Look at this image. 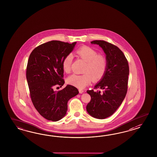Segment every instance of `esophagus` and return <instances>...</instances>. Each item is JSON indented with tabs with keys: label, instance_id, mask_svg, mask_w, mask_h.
<instances>
[{
	"label": "esophagus",
	"instance_id": "obj_1",
	"mask_svg": "<svg viewBox=\"0 0 157 157\" xmlns=\"http://www.w3.org/2000/svg\"><path fill=\"white\" fill-rule=\"evenodd\" d=\"M79 93H83V92H84V90H82V89H79Z\"/></svg>",
	"mask_w": 157,
	"mask_h": 157
}]
</instances>
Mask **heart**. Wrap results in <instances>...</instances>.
<instances>
[{"instance_id": "obj_1", "label": "heart", "mask_w": 157, "mask_h": 157, "mask_svg": "<svg viewBox=\"0 0 157 157\" xmlns=\"http://www.w3.org/2000/svg\"><path fill=\"white\" fill-rule=\"evenodd\" d=\"M76 53L87 62L84 69L85 74L82 75L73 74L68 76L67 79L68 84L81 89L89 85L93 78L94 81H99L103 78L107 69V60L104 56L98 55L94 49L89 47L79 48ZM72 59L71 54H68L63 60L62 67L64 71L67 73L70 72Z\"/></svg>"}]
</instances>
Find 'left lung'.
<instances>
[{
    "mask_svg": "<svg viewBox=\"0 0 157 157\" xmlns=\"http://www.w3.org/2000/svg\"><path fill=\"white\" fill-rule=\"evenodd\" d=\"M92 44L98 45L106 55L107 69L104 76L94 89L87 91L91 100L86 106L88 113L98 119L107 118L114 113L123 102L127 92L128 63L123 52L116 45L103 40H95Z\"/></svg>",
    "mask_w": 157,
    "mask_h": 157,
    "instance_id": "obj_1",
    "label": "left lung"
}]
</instances>
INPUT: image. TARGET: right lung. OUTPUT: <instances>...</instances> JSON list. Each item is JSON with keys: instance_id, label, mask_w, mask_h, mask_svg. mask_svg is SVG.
<instances>
[{"instance_id": "add662e5", "label": "right lung", "mask_w": 157, "mask_h": 157, "mask_svg": "<svg viewBox=\"0 0 157 157\" xmlns=\"http://www.w3.org/2000/svg\"><path fill=\"white\" fill-rule=\"evenodd\" d=\"M76 44L49 41L36 48L29 57L26 79L31 100L38 113L48 120L57 121L64 117L68 101L79 93L70 85L62 90H54L55 86L64 83L62 62Z\"/></svg>"}]
</instances>
